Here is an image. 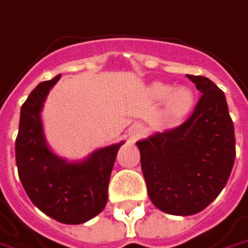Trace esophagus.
Wrapping results in <instances>:
<instances>
[{"label":"esophagus","mask_w":248,"mask_h":248,"mask_svg":"<svg viewBox=\"0 0 248 248\" xmlns=\"http://www.w3.org/2000/svg\"><path fill=\"white\" fill-rule=\"evenodd\" d=\"M144 133V127L141 126L140 124H133L132 127H130V132H129V135H130V140L132 141H135L136 139H139L140 136Z\"/></svg>","instance_id":"34e87169"}]
</instances>
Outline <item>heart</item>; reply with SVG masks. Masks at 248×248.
Here are the masks:
<instances>
[{"instance_id": "heart-1", "label": "heart", "mask_w": 248, "mask_h": 248, "mask_svg": "<svg viewBox=\"0 0 248 248\" xmlns=\"http://www.w3.org/2000/svg\"><path fill=\"white\" fill-rule=\"evenodd\" d=\"M151 95L158 101H165V112L170 121H179L186 116L194 103V94L188 87H176L172 84L155 81L151 86Z\"/></svg>"}]
</instances>
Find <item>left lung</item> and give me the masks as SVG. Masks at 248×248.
Wrapping results in <instances>:
<instances>
[{
	"instance_id": "left-lung-1",
	"label": "left lung",
	"mask_w": 248,
	"mask_h": 248,
	"mask_svg": "<svg viewBox=\"0 0 248 248\" xmlns=\"http://www.w3.org/2000/svg\"><path fill=\"white\" fill-rule=\"evenodd\" d=\"M201 94L187 121L136 144L151 202L187 217L219 196L236 158L234 127L225 94L204 76L187 75Z\"/></svg>"
}]
</instances>
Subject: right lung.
I'll return each instance as SVG.
<instances>
[{
	"mask_svg": "<svg viewBox=\"0 0 248 248\" xmlns=\"http://www.w3.org/2000/svg\"><path fill=\"white\" fill-rule=\"evenodd\" d=\"M60 79L57 75L41 81L20 108L16 167L29 199L38 210L61 223L79 225L105 208L115 158L124 141L98 148L81 161L69 162L57 155L47 144L41 109Z\"/></svg>",
	"mask_w": 248,
	"mask_h": 248,
	"instance_id": "1",
	"label": "right lung"
}]
</instances>
